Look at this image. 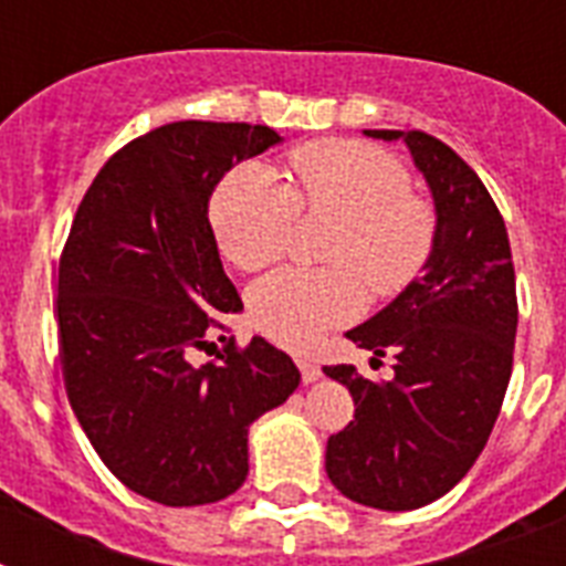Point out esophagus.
Segmentation results:
<instances>
[{"instance_id": "34e87169", "label": "esophagus", "mask_w": 566, "mask_h": 566, "mask_svg": "<svg viewBox=\"0 0 566 566\" xmlns=\"http://www.w3.org/2000/svg\"><path fill=\"white\" fill-rule=\"evenodd\" d=\"M296 366H298V371H302V380H305V384H314V380L323 375V371H319V366H316L314 360H307V357H298Z\"/></svg>"}]
</instances>
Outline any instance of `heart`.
<instances>
[{
	"mask_svg": "<svg viewBox=\"0 0 566 566\" xmlns=\"http://www.w3.org/2000/svg\"><path fill=\"white\" fill-rule=\"evenodd\" d=\"M293 186L264 165L229 171L211 197L220 252L243 273L282 259L298 211L337 218L325 247L331 268L279 270L250 293L255 328L287 348H311L325 331L363 314L369 291L395 296L416 282L436 243V211L412 195L398 156L348 139L293 150Z\"/></svg>",
	"mask_w": 566,
	"mask_h": 566,
	"instance_id": "heart-1",
	"label": "heart"
}]
</instances>
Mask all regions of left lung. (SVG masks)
Returning <instances> with one entry per match:
<instances>
[{
	"label": "left lung",
	"mask_w": 566,
	"mask_h": 566,
	"mask_svg": "<svg viewBox=\"0 0 566 566\" xmlns=\"http://www.w3.org/2000/svg\"><path fill=\"white\" fill-rule=\"evenodd\" d=\"M403 139L436 200L424 275L346 337L392 355V380L325 366L355 398V421L328 439L325 471L348 500L407 512L448 494L471 471L512 378L517 291L506 223L474 168L424 130H366Z\"/></svg>",
	"instance_id": "left-lung-1"
}]
</instances>
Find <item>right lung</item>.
Returning <instances> with one entry per match:
<instances>
[{"mask_svg": "<svg viewBox=\"0 0 566 566\" xmlns=\"http://www.w3.org/2000/svg\"><path fill=\"white\" fill-rule=\"evenodd\" d=\"M275 142L247 122H174L127 142L86 188L60 252L69 403L101 462L163 506L241 489L247 427L298 387L268 339L227 337L223 316L243 305L209 223L223 174Z\"/></svg>", "mask_w": 566, "mask_h": 566, "instance_id": "obj_1", "label": "right lung"}]
</instances>
